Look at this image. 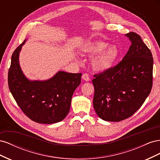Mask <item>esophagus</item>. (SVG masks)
<instances>
[{
  "mask_svg": "<svg viewBox=\"0 0 160 160\" xmlns=\"http://www.w3.org/2000/svg\"><path fill=\"white\" fill-rule=\"evenodd\" d=\"M82 79H83L85 81H89L90 80L89 76L88 73H84L83 75H82Z\"/></svg>",
  "mask_w": 160,
  "mask_h": 160,
  "instance_id": "esophagus-1",
  "label": "esophagus"
}]
</instances>
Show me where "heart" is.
I'll list each match as a JSON object with an SVG mask.
<instances>
[{"mask_svg": "<svg viewBox=\"0 0 160 160\" xmlns=\"http://www.w3.org/2000/svg\"><path fill=\"white\" fill-rule=\"evenodd\" d=\"M103 41H96L88 43L83 48V52L88 55H96L91 61L93 68L99 72H105L111 69L117 61L119 51L115 45H110Z\"/></svg>", "mask_w": 160, "mask_h": 160, "instance_id": "1", "label": "heart"}]
</instances>
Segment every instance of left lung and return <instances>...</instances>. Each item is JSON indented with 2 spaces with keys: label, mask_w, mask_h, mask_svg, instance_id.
Here are the masks:
<instances>
[{
  "label": "left lung",
  "mask_w": 160,
  "mask_h": 160,
  "mask_svg": "<svg viewBox=\"0 0 160 160\" xmlns=\"http://www.w3.org/2000/svg\"><path fill=\"white\" fill-rule=\"evenodd\" d=\"M132 42L122 61L109 71L95 75L92 82L93 107L99 117L108 122H120L141 108L151 92L152 54L139 35L125 34Z\"/></svg>",
  "instance_id": "obj_1"
}]
</instances>
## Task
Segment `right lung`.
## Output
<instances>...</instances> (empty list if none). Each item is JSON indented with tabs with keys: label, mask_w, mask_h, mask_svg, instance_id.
Wrapping results in <instances>:
<instances>
[{
	"label": "right lung",
	"mask_w": 160,
	"mask_h": 160,
	"mask_svg": "<svg viewBox=\"0 0 160 160\" xmlns=\"http://www.w3.org/2000/svg\"><path fill=\"white\" fill-rule=\"evenodd\" d=\"M26 39L14 51L8 83L14 100L28 118L38 123L59 122L69 112L72 94L81 83V73L60 71L49 79L31 81L22 72L19 53Z\"/></svg>",
	"instance_id": "right-lung-1"
}]
</instances>
